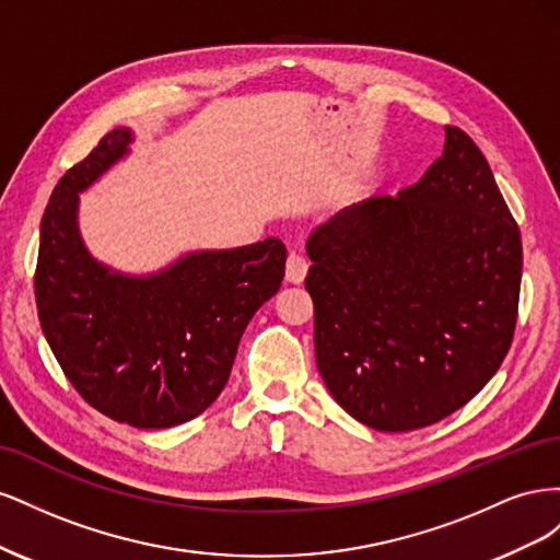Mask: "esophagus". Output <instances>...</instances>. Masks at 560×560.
Returning a JSON list of instances; mask_svg holds the SVG:
<instances>
[{"mask_svg":"<svg viewBox=\"0 0 560 560\" xmlns=\"http://www.w3.org/2000/svg\"><path fill=\"white\" fill-rule=\"evenodd\" d=\"M306 273H308V259L299 252H292L290 257H287L284 278L294 282V284H299V282H303V278H306Z\"/></svg>","mask_w":560,"mask_h":560,"instance_id":"esophagus-1","label":"esophagus"}]
</instances>
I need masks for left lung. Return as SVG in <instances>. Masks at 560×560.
Segmentation results:
<instances>
[{
    "label": "left lung",
    "mask_w": 560,
    "mask_h": 560,
    "mask_svg": "<svg viewBox=\"0 0 560 560\" xmlns=\"http://www.w3.org/2000/svg\"><path fill=\"white\" fill-rule=\"evenodd\" d=\"M306 252L317 369L354 420L428 428L495 376L516 329L521 233L460 128L446 126L413 186L336 212Z\"/></svg>",
    "instance_id": "8db88e82"
}]
</instances>
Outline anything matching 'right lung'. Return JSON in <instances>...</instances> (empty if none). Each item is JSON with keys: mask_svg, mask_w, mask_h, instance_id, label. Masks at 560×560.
<instances>
[{"mask_svg": "<svg viewBox=\"0 0 560 560\" xmlns=\"http://www.w3.org/2000/svg\"><path fill=\"white\" fill-rule=\"evenodd\" d=\"M114 128L56 184L39 231L35 296L65 376L93 409L140 430L202 413L222 393L252 315L280 290L282 241L184 254L151 276H126L81 241L79 194L128 154Z\"/></svg>", "mask_w": 560, "mask_h": 560, "instance_id": "obj_1", "label": "right lung"}]
</instances>
